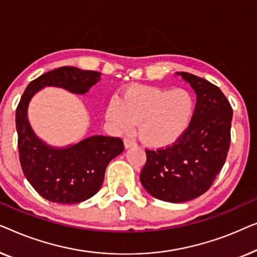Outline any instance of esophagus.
Instances as JSON below:
<instances>
[{
    "label": "esophagus",
    "mask_w": 257,
    "mask_h": 257,
    "mask_svg": "<svg viewBox=\"0 0 257 257\" xmlns=\"http://www.w3.org/2000/svg\"><path fill=\"white\" fill-rule=\"evenodd\" d=\"M123 144H124V148H125V149H129V148L135 147V142H133L132 140H130V139H127V137H125V139L123 140Z\"/></svg>",
    "instance_id": "1"
}]
</instances>
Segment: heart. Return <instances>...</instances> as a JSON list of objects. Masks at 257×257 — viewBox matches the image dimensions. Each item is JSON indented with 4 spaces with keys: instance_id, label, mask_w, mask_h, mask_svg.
Returning <instances> with one entry per match:
<instances>
[{
    "instance_id": "1",
    "label": "heart",
    "mask_w": 257,
    "mask_h": 257,
    "mask_svg": "<svg viewBox=\"0 0 257 257\" xmlns=\"http://www.w3.org/2000/svg\"><path fill=\"white\" fill-rule=\"evenodd\" d=\"M193 96L183 88L163 89L136 86L114 97L104 111L108 124L124 133L137 124L140 139L149 147L176 143L192 121Z\"/></svg>"
}]
</instances>
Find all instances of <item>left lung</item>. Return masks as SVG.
Returning <instances> with one entry per match:
<instances>
[{"label": "left lung", "mask_w": 257, "mask_h": 257, "mask_svg": "<svg viewBox=\"0 0 257 257\" xmlns=\"http://www.w3.org/2000/svg\"><path fill=\"white\" fill-rule=\"evenodd\" d=\"M177 74L197 94L192 121L172 146L146 150L147 162L140 179L157 199L185 202L205 193L225 164L233 109L215 85L186 72Z\"/></svg>", "instance_id": "1"}]
</instances>
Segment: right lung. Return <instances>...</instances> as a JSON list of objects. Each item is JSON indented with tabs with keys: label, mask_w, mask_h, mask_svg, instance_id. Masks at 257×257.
Instances as JSON below:
<instances>
[{
	"label": "right lung",
	"mask_w": 257,
	"mask_h": 257,
	"mask_svg": "<svg viewBox=\"0 0 257 257\" xmlns=\"http://www.w3.org/2000/svg\"><path fill=\"white\" fill-rule=\"evenodd\" d=\"M100 72L73 66L56 68L28 85L16 109L20 162L24 176L46 200L78 204L97 193L109 162L123 151L118 137L91 136L65 148L49 146L36 136L28 118L29 102L42 88L53 86L74 94L87 93Z\"/></svg>",
	"instance_id": "1"
}]
</instances>
